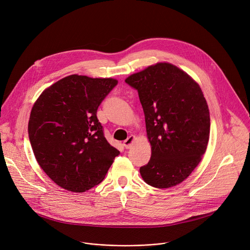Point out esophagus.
<instances>
[{
    "label": "esophagus",
    "mask_w": 250,
    "mask_h": 250,
    "mask_svg": "<svg viewBox=\"0 0 250 250\" xmlns=\"http://www.w3.org/2000/svg\"><path fill=\"white\" fill-rule=\"evenodd\" d=\"M134 138H135L134 135H129V136L124 141V144H123L124 146H125V148H130L131 146H132V142H133Z\"/></svg>",
    "instance_id": "esophagus-1"
}]
</instances>
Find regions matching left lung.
I'll return each mask as SVG.
<instances>
[{
    "label": "left lung",
    "mask_w": 250,
    "mask_h": 250,
    "mask_svg": "<svg viewBox=\"0 0 250 250\" xmlns=\"http://www.w3.org/2000/svg\"><path fill=\"white\" fill-rule=\"evenodd\" d=\"M138 93L151 145L140 167L148 185L165 189L183 182L200 163L209 137V113L200 86L183 70L157 63L125 79Z\"/></svg>",
    "instance_id": "8db88e82"
}]
</instances>
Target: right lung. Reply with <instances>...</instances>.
I'll return each instance as SVG.
<instances>
[{
  "mask_svg": "<svg viewBox=\"0 0 250 250\" xmlns=\"http://www.w3.org/2000/svg\"><path fill=\"white\" fill-rule=\"evenodd\" d=\"M118 85L112 78L67 76L45 89L28 122L32 151L61 188L83 193L100 184L120 151L106 141L97 111Z\"/></svg>",
  "mask_w": 250,
  "mask_h": 250,
  "instance_id": "1",
  "label": "right lung"
}]
</instances>
